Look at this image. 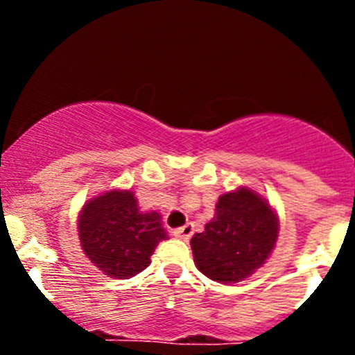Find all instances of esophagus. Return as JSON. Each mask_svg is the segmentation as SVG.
I'll return each mask as SVG.
<instances>
[{"mask_svg": "<svg viewBox=\"0 0 355 355\" xmlns=\"http://www.w3.org/2000/svg\"><path fill=\"white\" fill-rule=\"evenodd\" d=\"M193 233V225L192 224H187V225H181V227H175L172 231L175 238H181V240H188V238L192 236Z\"/></svg>", "mask_w": 355, "mask_h": 355, "instance_id": "obj_1", "label": "esophagus"}]
</instances>
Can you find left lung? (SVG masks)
<instances>
[{"instance_id":"left-lung-1","label":"left lung","mask_w":355,"mask_h":355,"mask_svg":"<svg viewBox=\"0 0 355 355\" xmlns=\"http://www.w3.org/2000/svg\"><path fill=\"white\" fill-rule=\"evenodd\" d=\"M277 234V213L268 200L240 187L218 197L215 216L192 238L193 261L213 281L240 283L265 265Z\"/></svg>"}]
</instances>
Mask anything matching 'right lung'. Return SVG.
Instances as JSON below:
<instances>
[{"label":"right lung","instance_id":"1","mask_svg":"<svg viewBox=\"0 0 355 355\" xmlns=\"http://www.w3.org/2000/svg\"><path fill=\"white\" fill-rule=\"evenodd\" d=\"M78 233L87 258L115 279L146 270L156 245L168 238L159 213L140 211L130 190H110L85 202Z\"/></svg>","mask_w":355,"mask_h":355}]
</instances>
